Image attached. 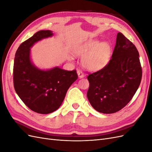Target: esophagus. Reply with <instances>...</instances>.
<instances>
[{"instance_id": "esophagus-1", "label": "esophagus", "mask_w": 152, "mask_h": 152, "mask_svg": "<svg viewBox=\"0 0 152 152\" xmlns=\"http://www.w3.org/2000/svg\"><path fill=\"white\" fill-rule=\"evenodd\" d=\"M77 72V74H78V76H79V79H82V78H83V77H84V73L82 72L81 70H78Z\"/></svg>"}]
</instances>
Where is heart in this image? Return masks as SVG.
Instances as JSON below:
<instances>
[{
  "instance_id": "1",
  "label": "heart",
  "mask_w": 152,
  "mask_h": 152,
  "mask_svg": "<svg viewBox=\"0 0 152 152\" xmlns=\"http://www.w3.org/2000/svg\"><path fill=\"white\" fill-rule=\"evenodd\" d=\"M112 48L107 42L99 43L98 40H89L77 47L73 51L76 56L82 57L81 62L84 68L96 71L104 68L108 63ZM72 60L73 58H69Z\"/></svg>"
}]
</instances>
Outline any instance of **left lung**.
<instances>
[{
    "mask_svg": "<svg viewBox=\"0 0 152 152\" xmlns=\"http://www.w3.org/2000/svg\"><path fill=\"white\" fill-rule=\"evenodd\" d=\"M139 53L122 33L117 35L112 58L102 70L89 74L87 96L96 111L115 113L130 102L140 85Z\"/></svg>",
    "mask_w": 152,
    "mask_h": 152,
    "instance_id": "8db88e82",
    "label": "left lung"
}]
</instances>
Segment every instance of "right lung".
<instances>
[{"label":"right lung","instance_id":"obj_1","mask_svg":"<svg viewBox=\"0 0 152 152\" xmlns=\"http://www.w3.org/2000/svg\"><path fill=\"white\" fill-rule=\"evenodd\" d=\"M53 35L50 30H40L23 42L15 54L13 82L17 94L32 111L52 113L62 104L69 87L78 78L76 70L58 66L41 70L32 63L30 48L35 43Z\"/></svg>","mask_w":152,"mask_h":152}]
</instances>
